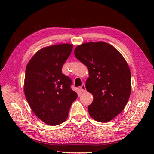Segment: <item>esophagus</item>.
Listing matches in <instances>:
<instances>
[{"label": "esophagus", "mask_w": 154, "mask_h": 154, "mask_svg": "<svg viewBox=\"0 0 154 154\" xmlns=\"http://www.w3.org/2000/svg\"><path fill=\"white\" fill-rule=\"evenodd\" d=\"M80 90H81V92H85L86 88H85V85L84 84L82 85L80 87Z\"/></svg>", "instance_id": "obj_1"}]
</instances>
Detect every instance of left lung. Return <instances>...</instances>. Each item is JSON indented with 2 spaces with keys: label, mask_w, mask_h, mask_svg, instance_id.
I'll return each instance as SVG.
<instances>
[{
  "label": "left lung",
  "mask_w": 154,
  "mask_h": 154,
  "mask_svg": "<svg viewBox=\"0 0 154 154\" xmlns=\"http://www.w3.org/2000/svg\"><path fill=\"white\" fill-rule=\"evenodd\" d=\"M74 54L89 70L85 86L93 96L88 106L89 114L98 122H109L122 112L129 99L128 65L115 48L104 42L82 44L75 48Z\"/></svg>",
  "instance_id": "8db88e82"
}]
</instances>
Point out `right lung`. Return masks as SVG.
<instances>
[{"instance_id": "right-lung-1", "label": "right lung", "mask_w": 154, "mask_h": 154, "mask_svg": "<svg viewBox=\"0 0 154 154\" xmlns=\"http://www.w3.org/2000/svg\"><path fill=\"white\" fill-rule=\"evenodd\" d=\"M73 47L70 44H61L42 48L26 69L25 97L35 116L48 125L64 122L77 97V93L71 89V79L62 73V67Z\"/></svg>"}]
</instances>
